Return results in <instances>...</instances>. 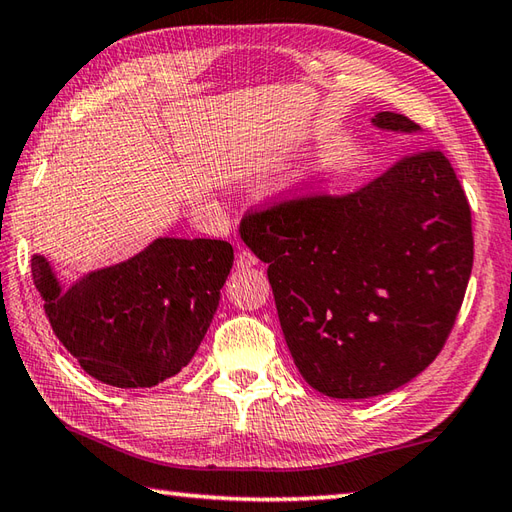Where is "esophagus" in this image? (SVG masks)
<instances>
[{
    "instance_id": "1",
    "label": "esophagus",
    "mask_w": 512,
    "mask_h": 512,
    "mask_svg": "<svg viewBox=\"0 0 512 512\" xmlns=\"http://www.w3.org/2000/svg\"><path fill=\"white\" fill-rule=\"evenodd\" d=\"M258 263V258L254 252H249V249H241L236 256V267L238 269H247V267H254Z\"/></svg>"
}]
</instances>
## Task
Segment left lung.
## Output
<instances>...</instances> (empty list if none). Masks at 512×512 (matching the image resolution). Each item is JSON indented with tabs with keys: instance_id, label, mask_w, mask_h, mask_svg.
Wrapping results in <instances>:
<instances>
[{
	"instance_id": "obj_1",
	"label": "left lung",
	"mask_w": 512,
	"mask_h": 512,
	"mask_svg": "<svg viewBox=\"0 0 512 512\" xmlns=\"http://www.w3.org/2000/svg\"><path fill=\"white\" fill-rule=\"evenodd\" d=\"M381 129L418 131L381 111ZM241 238L267 278L304 381L333 399L401 388L445 346L473 267L471 206L440 149L403 155L357 190L247 210Z\"/></svg>"
}]
</instances>
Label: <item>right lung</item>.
<instances>
[{
  "instance_id": "1",
  "label": "right lung",
  "mask_w": 512,
  "mask_h": 512,
  "mask_svg": "<svg viewBox=\"0 0 512 512\" xmlns=\"http://www.w3.org/2000/svg\"><path fill=\"white\" fill-rule=\"evenodd\" d=\"M232 263L227 241L157 238L70 291L32 256V280L54 335L87 374L113 388H153L197 352Z\"/></svg>"
}]
</instances>
